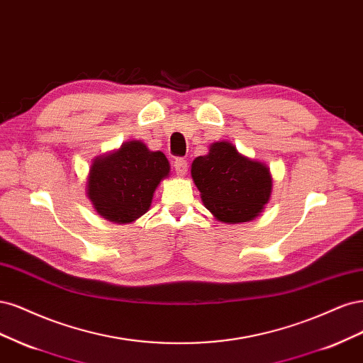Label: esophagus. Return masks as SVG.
Instances as JSON below:
<instances>
[{
  "label": "esophagus",
  "mask_w": 363,
  "mask_h": 363,
  "mask_svg": "<svg viewBox=\"0 0 363 363\" xmlns=\"http://www.w3.org/2000/svg\"><path fill=\"white\" fill-rule=\"evenodd\" d=\"M173 166H174V172H177V174H179V177H184L186 170H189V162H186L185 158H177L173 162Z\"/></svg>",
  "instance_id": "34e87169"
}]
</instances>
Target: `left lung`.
I'll list each match as a JSON object with an SVG mask.
<instances>
[{
  "mask_svg": "<svg viewBox=\"0 0 363 363\" xmlns=\"http://www.w3.org/2000/svg\"><path fill=\"white\" fill-rule=\"evenodd\" d=\"M191 177L202 201L225 223H242L258 216L272 194V174L262 162L238 154L232 143L220 142L197 157Z\"/></svg>",
  "mask_w": 363,
  "mask_h": 363,
  "instance_id": "left-lung-1",
  "label": "left lung"
}]
</instances>
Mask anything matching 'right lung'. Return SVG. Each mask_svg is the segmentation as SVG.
Listing matches in <instances>:
<instances>
[{
    "instance_id": "right-lung-1",
    "label": "right lung",
    "mask_w": 363,
    "mask_h": 363,
    "mask_svg": "<svg viewBox=\"0 0 363 363\" xmlns=\"http://www.w3.org/2000/svg\"><path fill=\"white\" fill-rule=\"evenodd\" d=\"M169 172L162 152H152L142 142H128L93 162L87 194L104 218L130 223L147 211L155 189Z\"/></svg>"
}]
</instances>
